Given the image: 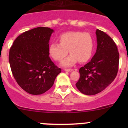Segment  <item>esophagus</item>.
<instances>
[{"mask_svg":"<svg viewBox=\"0 0 128 128\" xmlns=\"http://www.w3.org/2000/svg\"><path fill=\"white\" fill-rule=\"evenodd\" d=\"M64 70H65V71H67V72H72V70H73V69H64Z\"/></svg>","mask_w":128,"mask_h":128,"instance_id":"esophagus-1","label":"esophagus"}]
</instances>
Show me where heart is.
<instances>
[{
    "label": "heart",
    "mask_w": 128,
    "mask_h": 128,
    "mask_svg": "<svg viewBox=\"0 0 128 128\" xmlns=\"http://www.w3.org/2000/svg\"><path fill=\"white\" fill-rule=\"evenodd\" d=\"M59 44L52 42L49 46V52L56 61H60L68 53L70 54L61 62L62 66H72L78 60L79 62L87 61L92 54L94 41L88 33L69 32L60 34Z\"/></svg>",
    "instance_id": "heart-1"
}]
</instances>
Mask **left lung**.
Segmentation results:
<instances>
[{
	"label": "left lung",
	"mask_w": 128,
	"mask_h": 128,
	"mask_svg": "<svg viewBox=\"0 0 128 128\" xmlns=\"http://www.w3.org/2000/svg\"><path fill=\"white\" fill-rule=\"evenodd\" d=\"M97 48L91 60L80 68L76 87L82 94L93 95L104 90L116 77L120 54L115 42L100 30L96 31Z\"/></svg>",
	"instance_id": "1"
}]
</instances>
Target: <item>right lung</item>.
Returning <instances> with one entry per match:
<instances>
[{
	"label": "right lung",
	"instance_id": "obj_1",
	"mask_svg": "<svg viewBox=\"0 0 128 128\" xmlns=\"http://www.w3.org/2000/svg\"><path fill=\"white\" fill-rule=\"evenodd\" d=\"M52 29L37 27L26 31L14 41L8 60L15 80L32 95H41L51 88L61 69L49 57V41Z\"/></svg>",
	"mask_w": 128,
	"mask_h": 128
}]
</instances>
